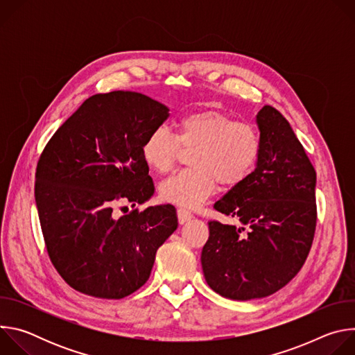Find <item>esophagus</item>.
I'll use <instances>...</instances> for the list:
<instances>
[{"mask_svg":"<svg viewBox=\"0 0 355 355\" xmlns=\"http://www.w3.org/2000/svg\"><path fill=\"white\" fill-rule=\"evenodd\" d=\"M177 215H178V222H180V225H184V223L189 222V220L193 218V215H192L189 211L182 209V208L177 211Z\"/></svg>","mask_w":355,"mask_h":355,"instance_id":"esophagus-1","label":"esophagus"}]
</instances>
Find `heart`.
<instances>
[{"label":"heart","mask_w":355,"mask_h":355,"mask_svg":"<svg viewBox=\"0 0 355 355\" xmlns=\"http://www.w3.org/2000/svg\"><path fill=\"white\" fill-rule=\"evenodd\" d=\"M180 146L192 148V168L178 171L160 185L163 199L193 209L212 196L218 182L225 188L241 184L254 170L261 155V135L245 121H234L218 110H204L184 116L173 135L160 126L143 140L141 157L156 173L173 168Z\"/></svg>","instance_id":"1"}]
</instances>
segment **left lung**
I'll return each instance as SVG.
<instances>
[{
	"instance_id": "obj_1",
	"label": "left lung",
	"mask_w": 355,
	"mask_h": 355,
	"mask_svg": "<svg viewBox=\"0 0 355 355\" xmlns=\"http://www.w3.org/2000/svg\"><path fill=\"white\" fill-rule=\"evenodd\" d=\"M256 123L263 143L256 168L215 204L243 226L209 222L200 256L208 285L234 300L284 288L305 264L316 227V171L305 148L275 108L263 107Z\"/></svg>"
}]
</instances>
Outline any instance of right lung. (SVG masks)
<instances>
[{"instance_id":"1","label":"right lung","mask_w":355,"mask_h":355,"mask_svg":"<svg viewBox=\"0 0 355 355\" xmlns=\"http://www.w3.org/2000/svg\"><path fill=\"white\" fill-rule=\"evenodd\" d=\"M168 111L139 92L95 94L46 144L36 167V208L49 257L76 291L104 299L133 293L175 232L173 205L112 214L118 202L136 207L153 196L141 144Z\"/></svg>"}]
</instances>
